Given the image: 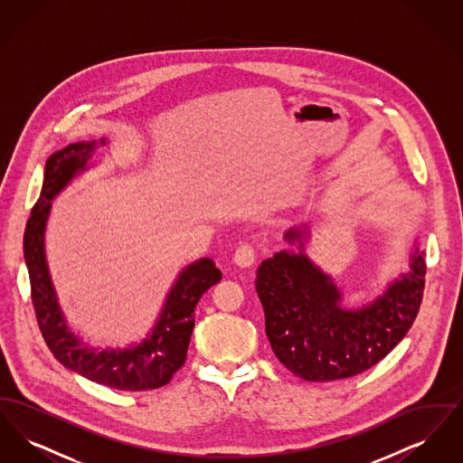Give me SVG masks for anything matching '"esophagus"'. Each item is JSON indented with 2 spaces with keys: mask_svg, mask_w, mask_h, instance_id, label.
Here are the masks:
<instances>
[{
  "mask_svg": "<svg viewBox=\"0 0 463 463\" xmlns=\"http://www.w3.org/2000/svg\"><path fill=\"white\" fill-rule=\"evenodd\" d=\"M234 264L240 265V267H250V265L255 262V248L248 242L240 244L238 250L234 251V257H232Z\"/></svg>",
  "mask_w": 463,
  "mask_h": 463,
  "instance_id": "esophagus-1",
  "label": "esophagus"
}]
</instances>
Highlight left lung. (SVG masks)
<instances>
[{
  "mask_svg": "<svg viewBox=\"0 0 463 463\" xmlns=\"http://www.w3.org/2000/svg\"><path fill=\"white\" fill-rule=\"evenodd\" d=\"M281 250L257 269L255 289L265 333L283 366L307 382L363 373L391 353L411 328L425 285V253L413 242L410 270L361 307H344V291L307 253V223L289 227Z\"/></svg>",
  "mask_w": 463,
  "mask_h": 463,
  "instance_id": "left-lung-1",
  "label": "left lung"
}]
</instances>
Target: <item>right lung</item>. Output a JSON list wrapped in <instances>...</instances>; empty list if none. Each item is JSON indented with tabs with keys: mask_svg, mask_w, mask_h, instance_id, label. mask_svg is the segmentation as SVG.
<instances>
[{
	"mask_svg": "<svg viewBox=\"0 0 463 463\" xmlns=\"http://www.w3.org/2000/svg\"><path fill=\"white\" fill-rule=\"evenodd\" d=\"M109 144L83 140L55 151L44 163L40 198L31 210L24 232V259L31 281L33 306L48 349L67 370L95 383L118 391H151L166 385L185 363L187 347L194 330V308L204 291L222 279L221 269L208 257L185 265L165 297L153 328L140 342L127 347L90 345L71 330L59 304L44 251V232L52 201L67 185L89 172L95 151Z\"/></svg>",
	"mask_w": 463,
	"mask_h": 463,
	"instance_id": "right-lung-1",
	"label": "right lung"
}]
</instances>
